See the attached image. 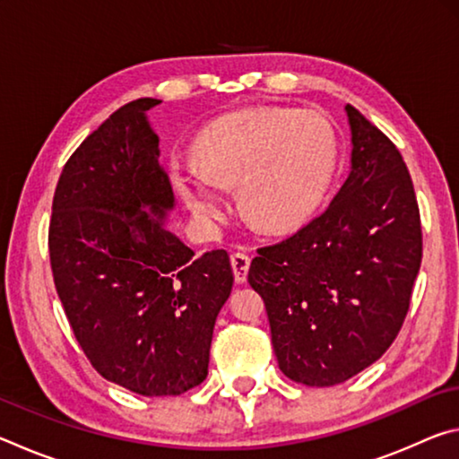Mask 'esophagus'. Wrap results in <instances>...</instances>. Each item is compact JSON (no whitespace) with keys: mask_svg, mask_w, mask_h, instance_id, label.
Instances as JSON below:
<instances>
[{"mask_svg":"<svg viewBox=\"0 0 459 459\" xmlns=\"http://www.w3.org/2000/svg\"><path fill=\"white\" fill-rule=\"evenodd\" d=\"M230 265H232V273H235V279L238 283L247 281V273H248V265H251V257L245 253H232L230 255Z\"/></svg>","mask_w":459,"mask_h":459,"instance_id":"1","label":"esophagus"}]
</instances>
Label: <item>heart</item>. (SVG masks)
Returning a JSON list of instances; mask_svg holds the SVG:
<instances>
[{"label":"heart","mask_w":459,"mask_h":459,"mask_svg":"<svg viewBox=\"0 0 459 459\" xmlns=\"http://www.w3.org/2000/svg\"><path fill=\"white\" fill-rule=\"evenodd\" d=\"M196 160L174 164L176 186L194 214L219 219L222 186H238L248 219L265 230H287L322 206L336 172L338 135L316 111L243 108L202 131Z\"/></svg>","instance_id":"b5f03b06"}]
</instances>
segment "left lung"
Instances as JSON below:
<instances>
[{"label": "left lung", "mask_w": 459, "mask_h": 459, "mask_svg": "<svg viewBox=\"0 0 459 459\" xmlns=\"http://www.w3.org/2000/svg\"><path fill=\"white\" fill-rule=\"evenodd\" d=\"M352 172L324 212L259 247L248 283L265 301L287 378L333 386L383 356L405 322L421 267L413 180L394 143L346 105Z\"/></svg>", "instance_id": "obj_1"}]
</instances>
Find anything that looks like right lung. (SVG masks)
<instances>
[{
  "mask_svg": "<svg viewBox=\"0 0 459 459\" xmlns=\"http://www.w3.org/2000/svg\"><path fill=\"white\" fill-rule=\"evenodd\" d=\"M137 99L76 147L52 200L54 285L100 377L143 397H176L208 375L216 316L232 290L224 248L194 251L161 227L174 192Z\"/></svg>",
  "mask_w": 459,
  "mask_h": 459,
  "instance_id": "obj_1",
  "label": "right lung"
}]
</instances>
